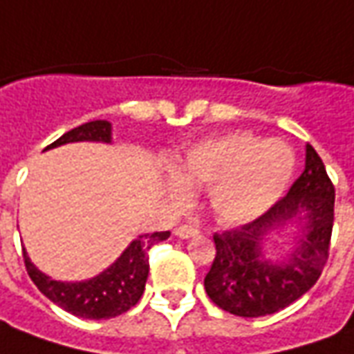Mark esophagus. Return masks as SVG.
Returning a JSON list of instances; mask_svg holds the SVG:
<instances>
[{"instance_id":"1","label":"esophagus","mask_w":354,"mask_h":354,"mask_svg":"<svg viewBox=\"0 0 354 354\" xmlns=\"http://www.w3.org/2000/svg\"><path fill=\"white\" fill-rule=\"evenodd\" d=\"M199 234V230L194 228V226H187V224H184V226H178L176 230H174V236L180 237V239H187V237H195Z\"/></svg>"}]
</instances>
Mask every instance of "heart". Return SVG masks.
I'll list each match as a JSON object with an SVG mask.
<instances>
[{
    "mask_svg": "<svg viewBox=\"0 0 354 354\" xmlns=\"http://www.w3.org/2000/svg\"><path fill=\"white\" fill-rule=\"evenodd\" d=\"M295 157L280 140L251 132H228L195 143L167 178V192L176 203L189 197L187 187H209L214 216L226 224L259 218L280 199L293 176Z\"/></svg>",
    "mask_w": 354,
    "mask_h": 354,
    "instance_id": "heart-1",
    "label": "heart"
}]
</instances>
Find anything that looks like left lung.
Here are the masks:
<instances>
[{"instance_id": "left-lung-1", "label": "left lung", "mask_w": 354, "mask_h": 354, "mask_svg": "<svg viewBox=\"0 0 354 354\" xmlns=\"http://www.w3.org/2000/svg\"><path fill=\"white\" fill-rule=\"evenodd\" d=\"M335 189L313 145L305 147V170L280 199L249 224L214 234L216 257L205 276V291L230 315H274L313 288L330 251ZM286 225L298 228L294 247L278 259L266 243Z\"/></svg>"}]
</instances>
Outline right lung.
<instances>
[{
  "label": "right lung",
  "mask_w": 354,
  "mask_h": 354,
  "mask_svg": "<svg viewBox=\"0 0 354 354\" xmlns=\"http://www.w3.org/2000/svg\"><path fill=\"white\" fill-rule=\"evenodd\" d=\"M78 142L113 143V126L107 120H91L78 128H73L46 149ZM169 236L170 232H153L138 236L111 266L100 272L97 276L82 281L53 280L32 263L26 249H22V254L28 276L51 303L78 318L107 320L130 310L142 299L149 274L147 253L155 243Z\"/></svg>",
  "instance_id": "1"
}]
</instances>
